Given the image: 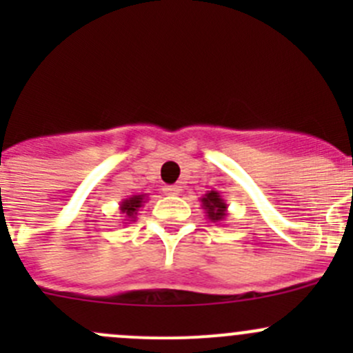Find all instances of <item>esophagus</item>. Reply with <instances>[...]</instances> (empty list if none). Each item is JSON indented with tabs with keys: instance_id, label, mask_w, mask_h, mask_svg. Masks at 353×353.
<instances>
[{
	"instance_id": "34e87169",
	"label": "esophagus",
	"mask_w": 353,
	"mask_h": 353,
	"mask_svg": "<svg viewBox=\"0 0 353 353\" xmlns=\"http://www.w3.org/2000/svg\"><path fill=\"white\" fill-rule=\"evenodd\" d=\"M163 193H165V194H177V193H179V188H177V186H163Z\"/></svg>"
}]
</instances>
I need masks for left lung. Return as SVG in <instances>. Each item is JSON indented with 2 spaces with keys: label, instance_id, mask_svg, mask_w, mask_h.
Returning a JSON list of instances; mask_svg holds the SVG:
<instances>
[{
  "label": "left lung",
  "instance_id": "1",
  "mask_svg": "<svg viewBox=\"0 0 353 353\" xmlns=\"http://www.w3.org/2000/svg\"><path fill=\"white\" fill-rule=\"evenodd\" d=\"M199 201H201V208L205 210L206 219H208L210 222H223V220L227 219V215H229V212H227L229 205H227L225 199L222 198V194H220L219 191H206V193L199 198Z\"/></svg>",
  "mask_w": 353,
  "mask_h": 353
}]
</instances>
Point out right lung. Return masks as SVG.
Returning <instances> with one entry per match:
<instances>
[{
    "mask_svg": "<svg viewBox=\"0 0 353 353\" xmlns=\"http://www.w3.org/2000/svg\"><path fill=\"white\" fill-rule=\"evenodd\" d=\"M147 194H131V196L124 198L123 201L119 203V212L121 215L124 216V220H126V222L123 223H130L137 220L138 212H140V208L143 206V203L147 201Z\"/></svg>",
    "mask_w": 353,
    "mask_h": 353,
    "instance_id": "add662e5",
    "label": "right lung"
}]
</instances>
